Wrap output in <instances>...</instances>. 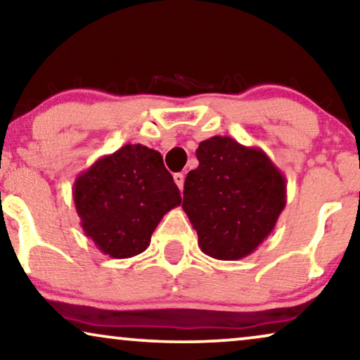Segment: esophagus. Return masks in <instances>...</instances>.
<instances>
[{"label": "esophagus", "instance_id": "esophagus-1", "mask_svg": "<svg viewBox=\"0 0 360 360\" xmlns=\"http://www.w3.org/2000/svg\"><path fill=\"white\" fill-rule=\"evenodd\" d=\"M174 181H175L176 186H179L180 190L184 188V184H185V176H184V174H175V175H174Z\"/></svg>", "mask_w": 360, "mask_h": 360}]
</instances>
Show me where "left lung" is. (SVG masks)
<instances>
[{"label": "left lung", "instance_id": "left-lung-1", "mask_svg": "<svg viewBox=\"0 0 360 360\" xmlns=\"http://www.w3.org/2000/svg\"><path fill=\"white\" fill-rule=\"evenodd\" d=\"M181 208L198 245L218 260L248 257L269 238L287 205V180L259 147L213 136L196 149Z\"/></svg>", "mask_w": 360, "mask_h": 360}]
</instances>
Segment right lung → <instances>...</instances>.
Returning a JSON list of instances; mask_svg holds the SVG:
<instances>
[{
	"mask_svg": "<svg viewBox=\"0 0 360 360\" xmlns=\"http://www.w3.org/2000/svg\"><path fill=\"white\" fill-rule=\"evenodd\" d=\"M73 201L86 238L112 259H129L149 248L157 224L181 198L160 152L126 144L77 176Z\"/></svg>",
	"mask_w": 360,
	"mask_h": 360,
	"instance_id": "obj_1",
	"label": "right lung"
}]
</instances>
